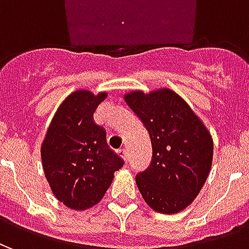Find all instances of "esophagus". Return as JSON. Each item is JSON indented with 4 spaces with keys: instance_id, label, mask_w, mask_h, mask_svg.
<instances>
[{
    "instance_id": "34e87169",
    "label": "esophagus",
    "mask_w": 249,
    "mask_h": 249,
    "mask_svg": "<svg viewBox=\"0 0 249 249\" xmlns=\"http://www.w3.org/2000/svg\"><path fill=\"white\" fill-rule=\"evenodd\" d=\"M117 153H119L120 156L123 157L124 160H126V159H128V151H126L125 148H123V149H119V151H117Z\"/></svg>"
}]
</instances>
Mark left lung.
Segmentation results:
<instances>
[{
  "label": "left lung",
  "mask_w": 249,
  "mask_h": 249,
  "mask_svg": "<svg viewBox=\"0 0 249 249\" xmlns=\"http://www.w3.org/2000/svg\"><path fill=\"white\" fill-rule=\"evenodd\" d=\"M149 133L152 162L136 176L145 203L160 213H178L192 204L207 181L213 139L188 103L169 88L124 96Z\"/></svg>",
  "instance_id": "1"
}]
</instances>
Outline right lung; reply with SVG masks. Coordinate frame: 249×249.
I'll use <instances>...</instances> for the list:
<instances>
[{
  "label": "right lung",
  "mask_w": 249,
  "mask_h": 249,
  "mask_svg": "<svg viewBox=\"0 0 249 249\" xmlns=\"http://www.w3.org/2000/svg\"><path fill=\"white\" fill-rule=\"evenodd\" d=\"M108 93L80 89L60 104L41 144L44 173L56 198L74 211L101 201L124 161L105 142L93 113Z\"/></svg>",
  "instance_id": "add662e5"
}]
</instances>
